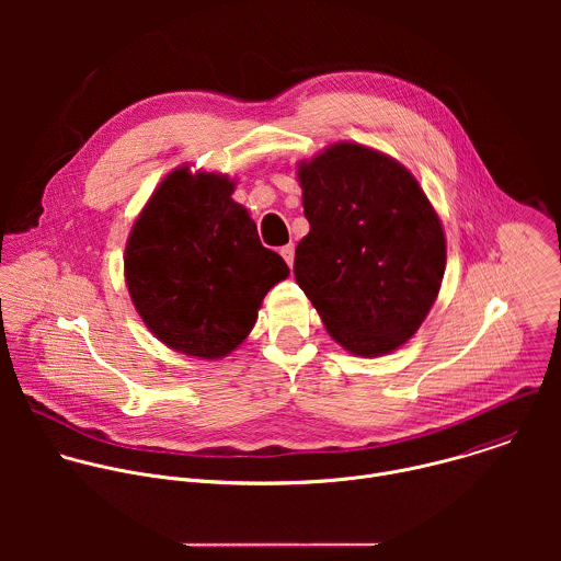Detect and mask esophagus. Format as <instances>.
I'll list each match as a JSON object with an SVG mask.
<instances>
[{"instance_id": "34e87169", "label": "esophagus", "mask_w": 561, "mask_h": 561, "mask_svg": "<svg viewBox=\"0 0 561 561\" xmlns=\"http://www.w3.org/2000/svg\"><path fill=\"white\" fill-rule=\"evenodd\" d=\"M282 257H284V262L293 268V260H295V247L293 244H286V247H282Z\"/></svg>"}]
</instances>
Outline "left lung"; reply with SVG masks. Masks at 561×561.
Returning a JSON list of instances; mask_svg holds the SVG:
<instances>
[{"instance_id": "8db88e82", "label": "left lung", "mask_w": 561, "mask_h": 561, "mask_svg": "<svg viewBox=\"0 0 561 561\" xmlns=\"http://www.w3.org/2000/svg\"><path fill=\"white\" fill-rule=\"evenodd\" d=\"M310 230L295 279L335 342L362 357L402 346L428 314L446 268L442 221L394 159L335 144L299 167Z\"/></svg>"}]
</instances>
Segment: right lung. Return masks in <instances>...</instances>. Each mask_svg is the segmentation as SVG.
Instances as JSON below:
<instances>
[{"mask_svg":"<svg viewBox=\"0 0 561 561\" xmlns=\"http://www.w3.org/2000/svg\"><path fill=\"white\" fill-rule=\"evenodd\" d=\"M234 184L173 171L137 217L124 257L130 299L157 340L204 359L234 351L255 327L264 295L288 277L262 247Z\"/></svg>","mask_w":561,"mask_h":561,"instance_id":"obj_1","label":"right lung"}]
</instances>
